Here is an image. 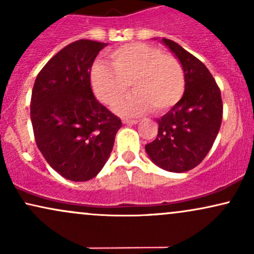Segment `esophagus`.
<instances>
[{
  "label": "esophagus",
  "instance_id": "obj_1",
  "mask_svg": "<svg viewBox=\"0 0 254 254\" xmlns=\"http://www.w3.org/2000/svg\"><path fill=\"white\" fill-rule=\"evenodd\" d=\"M138 123V121H132V119H123V124L127 125H135Z\"/></svg>",
  "mask_w": 254,
  "mask_h": 254
}]
</instances>
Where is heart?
<instances>
[{"label":"heart","instance_id":"b5f03b06","mask_svg":"<svg viewBox=\"0 0 254 254\" xmlns=\"http://www.w3.org/2000/svg\"><path fill=\"white\" fill-rule=\"evenodd\" d=\"M109 57L112 68L95 63L90 83L99 100L109 106L124 98L130 84L135 93L116 107L121 115L139 116L150 107L162 113L182 99L185 76L176 57L142 43L121 46L111 51Z\"/></svg>","mask_w":254,"mask_h":254}]
</instances>
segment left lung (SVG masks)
Here are the masks:
<instances>
[{"mask_svg": "<svg viewBox=\"0 0 254 254\" xmlns=\"http://www.w3.org/2000/svg\"><path fill=\"white\" fill-rule=\"evenodd\" d=\"M161 43L182 64L185 90L157 119V136L145 151L162 170L184 173L199 165L211 149L222 122V99L210 71L198 58L173 40L162 38Z\"/></svg>", "mask_w": 254, "mask_h": 254, "instance_id": "8db88e82", "label": "left lung"}]
</instances>
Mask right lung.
Here are the masks:
<instances>
[{
    "label": "right lung",
    "instance_id": "1",
    "mask_svg": "<svg viewBox=\"0 0 254 254\" xmlns=\"http://www.w3.org/2000/svg\"><path fill=\"white\" fill-rule=\"evenodd\" d=\"M106 43L80 39L57 52L34 82L31 122L37 147L57 173L71 182L97 177L122 127L95 99L90 69Z\"/></svg>",
    "mask_w": 254,
    "mask_h": 254
}]
</instances>
